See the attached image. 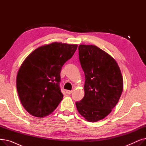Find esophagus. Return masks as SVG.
I'll list each match as a JSON object with an SVG mask.
<instances>
[{"label":"esophagus","instance_id":"obj_1","mask_svg":"<svg viewBox=\"0 0 146 146\" xmlns=\"http://www.w3.org/2000/svg\"><path fill=\"white\" fill-rule=\"evenodd\" d=\"M72 93V90H66V94L68 95H70Z\"/></svg>","mask_w":146,"mask_h":146}]
</instances>
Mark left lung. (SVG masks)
Here are the masks:
<instances>
[{
	"label": "left lung",
	"mask_w": 146,
	"mask_h": 146,
	"mask_svg": "<svg viewBox=\"0 0 146 146\" xmlns=\"http://www.w3.org/2000/svg\"><path fill=\"white\" fill-rule=\"evenodd\" d=\"M79 58L85 73V96L76 102L89 122L102 119L117 104L123 90L120 68L108 53L93 45H80Z\"/></svg>",
	"instance_id": "8db88e82"
}]
</instances>
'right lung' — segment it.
I'll list each match as a JSON object with an SVG mask.
<instances>
[{
    "label": "right lung",
    "instance_id": "add662e5",
    "mask_svg": "<svg viewBox=\"0 0 146 146\" xmlns=\"http://www.w3.org/2000/svg\"><path fill=\"white\" fill-rule=\"evenodd\" d=\"M77 47L78 45L61 42L43 45L31 53L22 64L17 88L22 105L32 115L47 116L62 101L60 72Z\"/></svg>",
    "mask_w": 146,
    "mask_h": 146
}]
</instances>
